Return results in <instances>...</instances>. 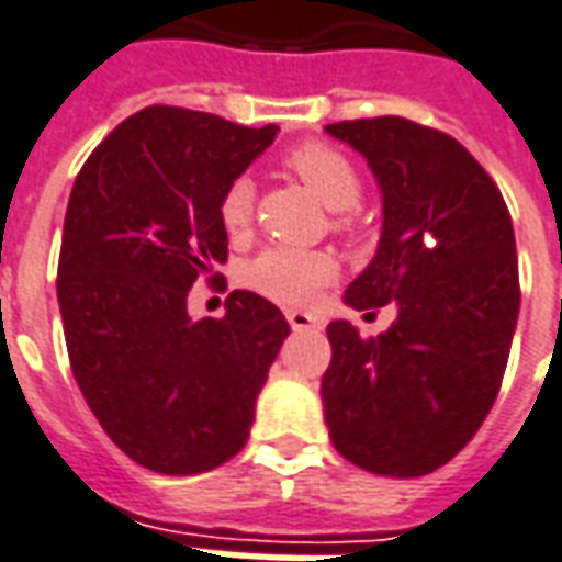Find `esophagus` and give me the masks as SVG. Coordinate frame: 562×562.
Segmentation results:
<instances>
[{
    "label": "esophagus",
    "mask_w": 562,
    "mask_h": 562,
    "mask_svg": "<svg viewBox=\"0 0 562 562\" xmlns=\"http://www.w3.org/2000/svg\"><path fill=\"white\" fill-rule=\"evenodd\" d=\"M288 324L296 329V333H302V329H314V326H321V321L314 317V314L308 312H300V308H290L288 312Z\"/></svg>",
    "instance_id": "obj_1"
}]
</instances>
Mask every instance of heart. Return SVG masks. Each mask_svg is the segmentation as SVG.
I'll return each instance as SVG.
<instances>
[{
	"instance_id": "1",
	"label": "heart",
	"mask_w": 562,
	"mask_h": 562,
	"mask_svg": "<svg viewBox=\"0 0 562 562\" xmlns=\"http://www.w3.org/2000/svg\"><path fill=\"white\" fill-rule=\"evenodd\" d=\"M284 162H288L290 172L324 202L326 209L341 211L336 217V229H341V233L357 229L360 221L348 209H353L363 196V175L345 150L326 145V142H305V145L293 147ZM254 193L257 190H254V181L248 175L233 178L224 190L221 205H217V217H221V226L229 236H241L250 226ZM333 278H336V262L326 254L281 248V245L260 250L241 272L245 288L260 293L266 300L281 302V305L312 302Z\"/></svg>"
}]
</instances>
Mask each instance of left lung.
<instances>
[{
    "instance_id": "left-lung-1",
    "label": "left lung",
    "mask_w": 562,
    "mask_h": 562,
    "mask_svg": "<svg viewBox=\"0 0 562 562\" xmlns=\"http://www.w3.org/2000/svg\"><path fill=\"white\" fill-rule=\"evenodd\" d=\"M326 133L363 154L384 193L375 260L345 302L400 308L378 338L348 321L326 326L329 439L366 472L420 479L463 451L503 387L520 308L512 214L484 166L441 130L387 114Z\"/></svg>"
}]
</instances>
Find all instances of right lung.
Wrapping results in <instances>:
<instances>
[{
    "instance_id": "1",
    "label": "right lung",
    "mask_w": 562,
    "mask_h": 562,
    "mask_svg": "<svg viewBox=\"0 0 562 562\" xmlns=\"http://www.w3.org/2000/svg\"><path fill=\"white\" fill-rule=\"evenodd\" d=\"M278 126L150 105L111 130L71 187L57 300L71 375L109 439L160 475H199L236 457L257 393L290 336L250 290L224 317L193 321L196 281L226 290L221 196Z\"/></svg>"
}]
</instances>
